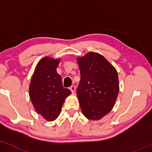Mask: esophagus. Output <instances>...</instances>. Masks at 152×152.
Here are the masks:
<instances>
[{
  "instance_id": "1",
  "label": "esophagus",
  "mask_w": 152,
  "mask_h": 152,
  "mask_svg": "<svg viewBox=\"0 0 152 152\" xmlns=\"http://www.w3.org/2000/svg\"><path fill=\"white\" fill-rule=\"evenodd\" d=\"M70 90L72 94H74L75 91H76V87H75V86H74V85L71 86L70 87Z\"/></svg>"
}]
</instances>
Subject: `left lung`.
Returning a JSON list of instances; mask_svg holds the SVG:
<instances>
[{
	"label": "left lung",
	"instance_id": "left-lung-1",
	"mask_svg": "<svg viewBox=\"0 0 152 152\" xmlns=\"http://www.w3.org/2000/svg\"><path fill=\"white\" fill-rule=\"evenodd\" d=\"M81 80L77 97L83 115L99 120L108 114L115 104L119 86L116 69L98 53L91 52L77 58Z\"/></svg>",
	"mask_w": 152,
	"mask_h": 152
}]
</instances>
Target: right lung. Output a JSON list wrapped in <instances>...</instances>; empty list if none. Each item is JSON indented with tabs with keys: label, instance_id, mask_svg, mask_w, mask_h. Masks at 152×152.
<instances>
[{
	"label": "right lung",
	"instance_id": "right-lung-1",
	"mask_svg": "<svg viewBox=\"0 0 152 152\" xmlns=\"http://www.w3.org/2000/svg\"><path fill=\"white\" fill-rule=\"evenodd\" d=\"M60 58L45 56L37 64L31 78L29 96L37 114L47 121L55 120L71 91L63 88L56 71Z\"/></svg>",
	"mask_w": 152,
	"mask_h": 152
}]
</instances>
